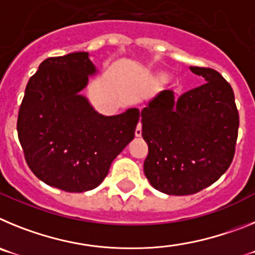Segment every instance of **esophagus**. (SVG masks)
Returning <instances> with one entry per match:
<instances>
[{
	"instance_id": "34e87169",
	"label": "esophagus",
	"mask_w": 255,
	"mask_h": 255,
	"mask_svg": "<svg viewBox=\"0 0 255 255\" xmlns=\"http://www.w3.org/2000/svg\"><path fill=\"white\" fill-rule=\"evenodd\" d=\"M135 136H141V124L139 123L138 126H136V129H135Z\"/></svg>"
}]
</instances>
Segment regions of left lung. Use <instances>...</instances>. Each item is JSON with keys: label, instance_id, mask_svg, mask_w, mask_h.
Listing matches in <instances>:
<instances>
[{"label": "left lung", "instance_id": "obj_1", "mask_svg": "<svg viewBox=\"0 0 255 255\" xmlns=\"http://www.w3.org/2000/svg\"><path fill=\"white\" fill-rule=\"evenodd\" d=\"M206 83L180 97L163 91L143 108L148 144L144 173L170 195H190L217 181L235 154L239 111L231 85L211 67L193 66Z\"/></svg>", "mask_w": 255, "mask_h": 255}]
</instances>
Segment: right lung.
I'll use <instances>...</instances> for the list:
<instances>
[{
  "label": "right lung",
  "mask_w": 255,
  "mask_h": 255,
  "mask_svg": "<svg viewBox=\"0 0 255 255\" xmlns=\"http://www.w3.org/2000/svg\"><path fill=\"white\" fill-rule=\"evenodd\" d=\"M94 73L88 52L46 58L29 79L17 115V136L31 172L69 193L100 185L134 139L140 119L136 108L110 117L94 111L79 94Z\"/></svg>",
  "instance_id": "obj_1"
}]
</instances>
